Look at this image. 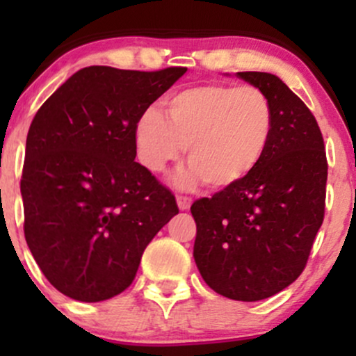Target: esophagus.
I'll return each mask as SVG.
<instances>
[{
  "label": "esophagus",
  "mask_w": 356,
  "mask_h": 356,
  "mask_svg": "<svg viewBox=\"0 0 356 356\" xmlns=\"http://www.w3.org/2000/svg\"><path fill=\"white\" fill-rule=\"evenodd\" d=\"M191 204H192V199L189 197V195H182V194L177 195V206L181 211L189 209Z\"/></svg>",
  "instance_id": "34e87169"
}]
</instances>
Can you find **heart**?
I'll use <instances>...</instances> for the list:
<instances>
[{
  "instance_id": "b5f03b06",
  "label": "heart",
  "mask_w": 356,
  "mask_h": 356,
  "mask_svg": "<svg viewBox=\"0 0 356 356\" xmlns=\"http://www.w3.org/2000/svg\"><path fill=\"white\" fill-rule=\"evenodd\" d=\"M165 118L147 110L136 125L138 159L165 172L189 147L191 167L179 184L222 191L243 182L263 161L273 136V104L254 85L201 83L174 93Z\"/></svg>"
}]
</instances>
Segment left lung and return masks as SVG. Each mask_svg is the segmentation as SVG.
I'll use <instances>...</instances> for the list:
<instances>
[{
  "label": "left lung",
  "mask_w": 356,
  "mask_h": 356,
  "mask_svg": "<svg viewBox=\"0 0 356 356\" xmlns=\"http://www.w3.org/2000/svg\"><path fill=\"white\" fill-rule=\"evenodd\" d=\"M273 104L261 164L229 189L191 206L194 259L209 288L236 301L283 291L303 273L325 218V142L312 110L276 75L238 72Z\"/></svg>",
  "instance_id": "1"
}]
</instances>
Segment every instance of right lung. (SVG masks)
<instances>
[{
	"label": "right lung",
	"instance_id": "obj_1",
	"mask_svg": "<svg viewBox=\"0 0 356 356\" xmlns=\"http://www.w3.org/2000/svg\"><path fill=\"white\" fill-rule=\"evenodd\" d=\"M186 70L81 68L36 112L19 184L24 239L63 295L95 303L125 291L147 244L179 212L136 162V125Z\"/></svg>",
	"mask_w": 356,
	"mask_h": 356
}]
</instances>
